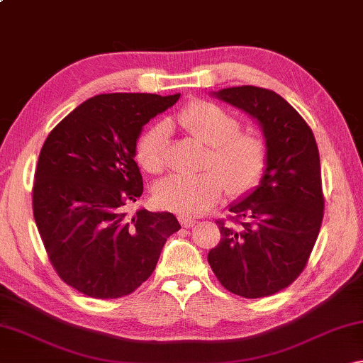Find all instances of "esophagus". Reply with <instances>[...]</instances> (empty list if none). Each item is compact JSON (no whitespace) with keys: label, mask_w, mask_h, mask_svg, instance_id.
Instances as JSON below:
<instances>
[{"label":"esophagus","mask_w":363,"mask_h":363,"mask_svg":"<svg viewBox=\"0 0 363 363\" xmlns=\"http://www.w3.org/2000/svg\"><path fill=\"white\" fill-rule=\"evenodd\" d=\"M179 223L182 227H186V229H189V227H192L195 224V220L192 218H184V216H179Z\"/></svg>","instance_id":"esophagus-1"}]
</instances>
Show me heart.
<instances>
[{
    "label": "heart",
    "mask_w": 363,
    "mask_h": 363,
    "mask_svg": "<svg viewBox=\"0 0 363 363\" xmlns=\"http://www.w3.org/2000/svg\"><path fill=\"white\" fill-rule=\"evenodd\" d=\"M181 130L211 147L201 174H173L155 187L157 203L182 216H199L211 208L225 187L230 195L253 190L266 173L267 145L253 133H240V123L223 107L195 101L174 115ZM169 134L164 125H155L140 136L136 157L145 171L162 173L167 167Z\"/></svg>",
    "instance_id": "1"
}]
</instances>
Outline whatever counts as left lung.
Here are the masks:
<instances>
[{
	"mask_svg": "<svg viewBox=\"0 0 363 363\" xmlns=\"http://www.w3.org/2000/svg\"><path fill=\"white\" fill-rule=\"evenodd\" d=\"M262 128L267 167L259 186L218 220L220 242L208 262L225 290L243 298L279 293L299 277L323 219V192L314 133L284 97L257 86L213 93Z\"/></svg>",
	"mask_w": 363,
	"mask_h": 363,
	"instance_id": "left-lung-1",
	"label": "left lung"
}]
</instances>
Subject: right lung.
Wrapping results in <instances>:
<instances>
[{
    "label": "right lung",
    "mask_w": 363,
    "mask_h": 363,
    "mask_svg": "<svg viewBox=\"0 0 363 363\" xmlns=\"http://www.w3.org/2000/svg\"><path fill=\"white\" fill-rule=\"evenodd\" d=\"M181 94L112 93L78 106L49 133L33 182V218L52 267L96 299L126 296L150 277L167 238L181 229L171 213L125 206L143 195L134 162L143 126Z\"/></svg>",
    "instance_id": "right-lung-1"
}]
</instances>
